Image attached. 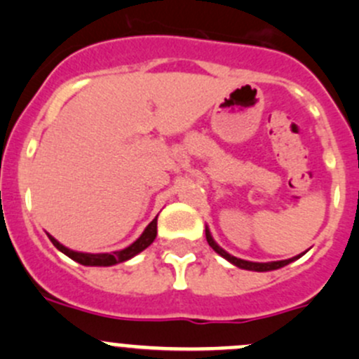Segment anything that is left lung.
<instances>
[{
	"label": "left lung",
	"instance_id": "obj_1",
	"mask_svg": "<svg viewBox=\"0 0 359 359\" xmlns=\"http://www.w3.org/2000/svg\"><path fill=\"white\" fill-rule=\"evenodd\" d=\"M205 238H207V243H209L210 247H212L214 252L219 254L221 257H224L228 262H231V264L236 266V268L240 269H247V271H273V269H280L283 268V266L290 264V262H294L295 259H299V257L304 256L306 252L299 254V256L295 257H290V259H283V261H269V262H254V261H245V259H240V257H235L231 256L230 252H226V250L223 249V247L219 245V243L216 242V240L212 238V235H210V230L209 226H205Z\"/></svg>",
	"mask_w": 359,
	"mask_h": 359
}]
</instances>
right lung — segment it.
<instances>
[{
	"mask_svg": "<svg viewBox=\"0 0 359 359\" xmlns=\"http://www.w3.org/2000/svg\"><path fill=\"white\" fill-rule=\"evenodd\" d=\"M155 236H157V217L149 224V226L143 230V233L131 243L128 245L126 249L116 250V252H100V254H91V252H79V250H72L69 247H65L64 243L58 242L55 236L48 235V238L51 240L55 247H57L60 252H64L65 256L70 257L72 261L79 262L83 266H114V264H119V262L129 261L131 257H135L136 254L143 252L150 243L154 242Z\"/></svg>",
	"mask_w": 359,
	"mask_h": 359,
	"instance_id": "1",
	"label": "right lung"
}]
</instances>
